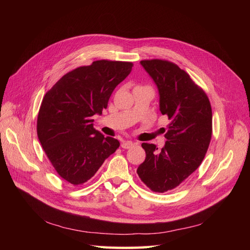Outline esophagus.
I'll use <instances>...</instances> for the list:
<instances>
[{
	"label": "esophagus",
	"instance_id": "1",
	"mask_svg": "<svg viewBox=\"0 0 250 250\" xmlns=\"http://www.w3.org/2000/svg\"><path fill=\"white\" fill-rule=\"evenodd\" d=\"M133 146V143L131 141H123L121 143V147L124 148V149H128Z\"/></svg>",
	"mask_w": 250,
	"mask_h": 250
}]
</instances>
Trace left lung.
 I'll list each match as a JSON object with an SVG mask.
<instances>
[{"instance_id":"obj_1","label":"left lung","mask_w":250,"mask_h":250,"mask_svg":"<svg viewBox=\"0 0 250 250\" xmlns=\"http://www.w3.org/2000/svg\"><path fill=\"white\" fill-rule=\"evenodd\" d=\"M160 96V110L170 123L164 128L167 142L162 150L143 143L145 162L138 168L142 181L154 192H167L196 171L211 138V108L206 93L188 74L161 59L142 60Z\"/></svg>"}]
</instances>
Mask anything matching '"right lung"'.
Segmentation results:
<instances>
[{"label": "right lung", "instance_id": "add662e5", "mask_svg": "<svg viewBox=\"0 0 250 250\" xmlns=\"http://www.w3.org/2000/svg\"><path fill=\"white\" fill-rule=\"evenodd\" d=\"M132 65L97 60L65 74L44 95L37 135L53 167L70 184L85 183L119 148L117 139L95 129L93 117L107 108L113 89Z\"/></svg>", "mask_w": 250, "mask_h": 250}]
</instances>
